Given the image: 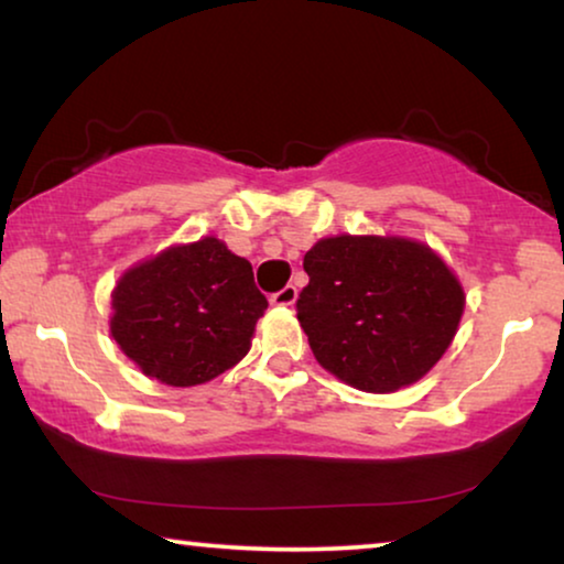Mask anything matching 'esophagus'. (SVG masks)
Wrapping results in <instances>:
<instances>
[{
	"mask_svg": "<svg viewBox=\"0 0 564 564\" xmlns=\"http://www.w3.org/2000/svg\"><path fill=\"white\" fill-rule=\"evenodd\" d=\"M295 300H297V288H295V284H288V288H282L280 292H274L272 305L290 307V305H295Z\"/></svg>",
	"mask_w": 564,
	"mask_h": 564,
	"instance_id": "1",
	"label": "esophagus"
}]
</instances>
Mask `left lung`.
Instances as JSON below:
<instances>
[{
  "label": "left lung",
  "mask_w": 564,
  "mask_h": 564,
  "mask_svg": "<svg viewBox=\"0 0 564 564\" xmlns=\"http://www.w3.org/2000/svg\"><path fill=\"white\" fill-rule=\"evenodd\" d=\"M297 321L323 369L365 392L419 382L449 349L465 290L426 243L330 236L305 253Z\"/></svg>",
  "instance_id": "8db88e82"
}]
</instances>
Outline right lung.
Returning <instances> with one entry per match:
<instances>
[{"label": "right lung", "instance_id": "obj_1", "mask_svg": "<svg viewBox=\"0 0 564 564\" xmlns=\"http://www.w3.org/2000/svg\"><path fill=\"white\" fill-rule=\"evenodd\" d=\"M267 305L249 261L205 236L122 272L112 290L110 334L145 377L192 388L249 354Z\"/></svg>", "mask_w": 564, "mask_h": 564}]
</instances>
